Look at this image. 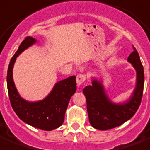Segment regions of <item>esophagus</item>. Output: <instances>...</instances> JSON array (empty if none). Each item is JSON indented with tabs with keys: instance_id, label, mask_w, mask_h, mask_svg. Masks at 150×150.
Wrapping results in <instances>:
<instances>
[{
	"instance_id": "esophagus-1",
	"label": "esophagus",
	"mask_w": 150,
	"mask_h": 150,
	"mask_svg": "<svg viewBox=\"0 0 150 150\" xmlns=\"http://www.w3.org/2000/svg\"><path fill=\"white\" fill-rule=\"evenodd\" d=\"M86 80V75L85 74H78L77 76H76V83H77L78 86H80L81 84H83L84 83Z\"/></svg>"
}]
</instances>
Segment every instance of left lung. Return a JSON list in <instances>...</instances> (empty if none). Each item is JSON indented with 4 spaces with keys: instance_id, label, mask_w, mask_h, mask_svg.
Segmentation results:
<instances>
[{
    "instance_id": "obj_1",
    "label": "left lung",
    "mask_w": 150,
    "mask_h": 150,
    "mask_svg": "<svg viewBox=\"0 0 150 150\" xmlns=\"http://www.w3.org/2000/svg\"><path fill=\"white\" fill-rule=\"evenodd\" d=\"M129 56L128 61L137 70V86L128 102L123 104H115L110 101L102 83L96 80L92 85L83 90L86 100V109L89 120L93 127L100 130H106L119 127L133 117L141 103L144 86V71L136 48Z\"/></svg>"
}]
</instances>
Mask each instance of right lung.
<instances>
[{
	"instance_id": "right-lung-1",
	"label": "right lung",
	"mask_w": 150,
	"mask_h": 150,
	"mask_svg": "<svg viewBox=\"0 0 150 150\" xmlns=\"http://www.w3.org/2000/svg\"><path fill=\"white\" fill-rule=\"evenodd\" d=\"M35 42L34 38L27 37L11 58L7 70V90L11 106L17 117L32 127L49 131L58 128L64 122L69 101L76 90V76H70L56 83L51 93L41 101L31 103L23 100L13 83V67L17 56Z\"/></svg>"
}]
</instances>
